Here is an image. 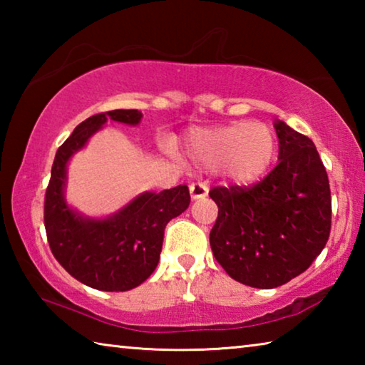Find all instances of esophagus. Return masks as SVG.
I'll return each mask as SVG.
<instances>
[{
  "label": "esophagus",
  "mask_w": 365,
  "mask_h": 365,
  "mask_svg": "<svg viewBox=\"0 0 365 365\" xmlns=\"http://www.w3.org/2000/svg\"><path fill=\"white\" fill-rule=\"evenodd\" d=\"M209 193V187L205 182H195L190 185V195L193 200H201V197H206Z\"/></svg>",
  "instance_id": "obj_1"
}]
</instances>
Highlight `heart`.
I'll return each mask as SVG.
<instances>
[{"label":"heart","mask_w":365,"mask_h":365,"mask_svg":"<svg viewBox=\"0 0 365 365\" xmlns=\"http://www.w3.org/2000/svg\"><path fill=\"white\" fill-rule=\"evenodd\" d=\"M188 154L209 169H219L237 182H252L265 174L275 156V135L261 122L195 130Z\"/></svg>","instance_id":"obj_1"}]
</instances>
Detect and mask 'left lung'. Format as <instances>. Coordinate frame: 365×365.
Masks as SVG:
<instances>
[{
	"mask_svg": "<svg viewBox=\"0 0 365 365\" xmlns=\"http://www.w3.org/2000/svg\"><path fill=\"white\" fill-rule=\"evenodd\" d=\"M279 164L250 187H214L219 207L212 255L233 280L252 288L285 285L309 269L330 237L329 175L316 145L275 123Z\"/></svg>",
	"mask_w": 365,
	"mask_h": 365,
	"instance_id": "1",
	"label": "left lung"
}]
</instances>
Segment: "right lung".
I'll list each match as a JSON object with an SVG mask.
<instances>
[{
  "label": "right lung",
  "instance_id": "obj_1",
  "mask_svg": "<svg viewBox=\"0 0 365 365\" xmlns=\"http://www.w3.org/2000/svg\"><path fill=\"white\" fill-rule=\"evenodd\" d=\"M137 109L95 114L73 128L56 151L45 195V228L53 256L83 285L101 292H127L150 277L159 262L164 228L190 205L187 185L143 193L113 217L85 219L66 205L67 160L108 119L137 125Z\"/></svg>",
  "mask_w": 365,
  "mask_h": 365
}]
</instances>
